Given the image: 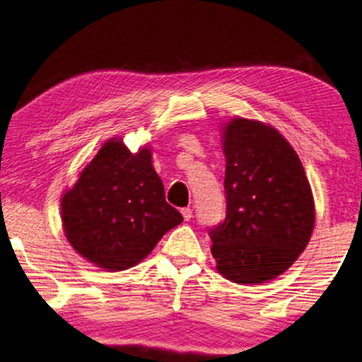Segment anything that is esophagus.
<instances>
[{
	"instance_id": "obj_1",
	"label": "esophagus",
	"mask_w": 362,
	"mask_h": 362,
	"mask_svg": "<svg viewBox=\"0 0 362 362\" xmlns=\"http://www.w3.org/2000/svg\"><path fill=\"white\" fill-rule=\"evenodd\" d=\"M181 214H182V217H184V221H190V219H192V209H190V208H182L181 209Z\"/></svg>"
}]
</instances>
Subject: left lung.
I'll return each mask as SVG.
<instances>
[{
	"instance_id": "obj_1",
	"label": "left lung",
	"mask_w": 362,
	"mask_h": 362,
	"mask_svg": "<svg viewBox=\"0 0 362 362\" xmlns=\"http://www.w3.org/2000/svg\"><path fill=\"white\" fill-rule=\"evenodd\" d=\"M225 221L209 228L217 271L236 284L281 276L308 245L315 208L295 149L276 129L236 118L223 129Z\"/></svg>"
}]
</instances>
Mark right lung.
<instances>
[{"label": "right lung", "mask_w": 362, "mask_h": 362, "mask_svg": "<svg viewBox=\"0 0 362 362\" xmlns=\"http://www.w3.org/2000/svg\"><path fill=\"white\" fill-rule=\"evenodd\" d=\"M67 241L88 262L108 271L140 263L160 238L182 222L165 202L151 151L132 154L108 140L61 200Z\"/></svg>", "instance_id": "add662e5"}]
</instances>
